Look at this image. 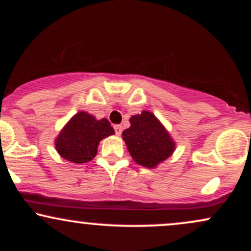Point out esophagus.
I'll return each instance as SVG.
<instances>
[{
	"label": "esophagus",
	"mask_w": 251,
	"mask_h": 251,
	"mask_svg": "<svg viewBox=\"0 0 251 251\" xmlns=\"http://www.w3.org/2000/svg\"><path fill=\"white\" fill-rule=\"evenodd\" d=\"M114 131H116L117 135H120L123 132V126L122 125H116L114 126Z\"/></svg>",
	"instance_id": "esophagus-1"
}]
</instances>
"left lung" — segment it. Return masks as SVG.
<instances>
[{
	"mask_svg": "<svg viewBox=\"0 0 251 251\" xmlns=\"http://www.w3.org/2000/svg\"><path fill=\"white\" fill-rule=\"evenodd\" d=\"M129 123L131 127L123 132V139L135 163L145 168H155L172 154L174 140L151 112L144 111L133 116Z\"/></svg>",
	"mask_w": 251,
	"mask_h": 251,
	"instance_id": "obj_1",
	"label": "left lung"
}]
</instances>
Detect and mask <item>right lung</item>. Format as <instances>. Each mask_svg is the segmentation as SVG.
Segmentation results:
<instances>
[{"label":"right lung","instance_id":"add662e5","mask_svg":"<svg viewBox=\"0 0 251 251\" xmlns=\"http://www.w3.org/2000/svg\"><path fill=\"white\" fill-rule=\"evenodd\" d=\"M113 133L107 119L97 120L86 112H79L60 132L55 148L70 162L87 163L96 157L100 140Z\"/></svg>","mask_w":251,"mask_h":251}]
</instances>
